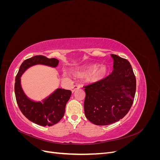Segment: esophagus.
<instances>
[{"mask_svg": "<svg viewBox=\"0 0 160 160\" xmlns=\"http://www.w3.org/2000/svg\"><path fill=\"white\" fill-rule=\"evenodd\" d=\"M81 88V86L79 85H75L74 86H72L71 88V91L72 93H74V92L77 90V89H79Z\"/></svg>", "mask_w": 160, "mask_h": 160, "instance_id": "34e87169", "label": "esophagus"}]
</instances>
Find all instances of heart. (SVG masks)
<instances>
[{"instance_id": "heart-1", "label": "heart", "mask_w": 160, "mask_h": 160, "mask_svg": "<svg viewBox=\"0 0 160 160\" xmlns=\"http://www.w3.org/2000/svg\"><path fill=\"white\" fill-rule=\"evenodd\" d=\"M85 72H91L88 77V81L91 83H95L104 79L108 73V70L105 66L99 67V65L94 64L87 67Z\"/></svg>"}]
</instances>
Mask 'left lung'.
Returning <instances> with one entry per match:
<instances>
[{
    "label": "left lung",
    "mask_w": 160,
    "mask_h": 160,
    "mask_svg": "<svg viewBox=\"0 0 160 160\" xmlns=\"http://www.w3.org/2000/svg\"><path fill=\"white\" fill-rule=\"evenodd\" d=\"M113 70L95 83L85 87V115L97 125H108L123 118L133 104L136 79L125 59L111 54Z\"/></svg>",
    "instance_id": "obj_1"
}]
</instances>
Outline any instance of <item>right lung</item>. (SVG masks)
<instances>
[{
    "mask_svg": "<svg viewBox=\"0 0 160 160\" xmlns=\"http://www.w3.org/2000/svg\"><path fill=\"white\" fill-rule=\"evenodd\" d=\"M58 64L59 60L55 58L49 59L42 55H36L23 61L16 76L14 93L19 109L28 120L41 126H52L62 118L71 91L58 88L41 101H34L28 98L24 92L21 77L34 65H42L55 68Z\"/></svg>",
    "mask_w": 160,
    "mask_h": 160,
    "instance_id": "1",
    "label": "right lung"
}]
</instances>
